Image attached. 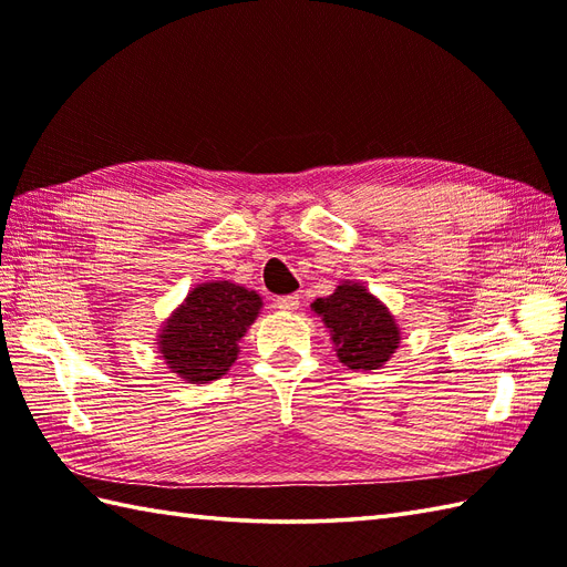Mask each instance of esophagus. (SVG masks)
<instances>
[{
    "mask_svg": "<svg viewBox=\"0 0 567 567\" xmlns=\"http://www.w3.org/2000/svg\"><path fill=\"white\" fill-rule=\"evenodd\" d=\"M275 307L282 311H295L299 307V295H285L275 299Z\"/></svg>",
    "mask_w": 567,
    "mask_h": 567,
    "instance_id": "esophagus-1",
    "label": "esophagus"
}]
</instances>
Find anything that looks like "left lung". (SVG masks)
<instances>
[{
  "mask_svg": "<svg viewBox=\"0 0 567 567\" xmlns=\"http://www.w3.org/2000/svg\"><path fill=\"white\" fill-rule=\"evenodd\" d=\"M311 309L327 323L336 355L351 370L382 368L402 341L390 309L360 282H341L333 295L317 299Z\"/></svg>",
  "mask_w": 567,
  "mask_h": 567,
  "instance_id": "obj_1",
  "label": "left lung"
}]
</instances>
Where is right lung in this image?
Here are the masks:
<instances>
[{
  "label": "right lung",
  "instance_id": "add662e5",
  "mask_svg": "<svg viewBox=\"0 0 567 567\" xmlns=\"http://www.w3.org/2000/svg\"><path fill=\"white\" fill-rule=\"evenodd\" d=\"M260 307V295L228 280L197 285L161 329L158 351L167 368L192 384L219 380Z\"/></svg>",
  "mask_w": 567,
  "mask_h": 567
}]
</instances>
